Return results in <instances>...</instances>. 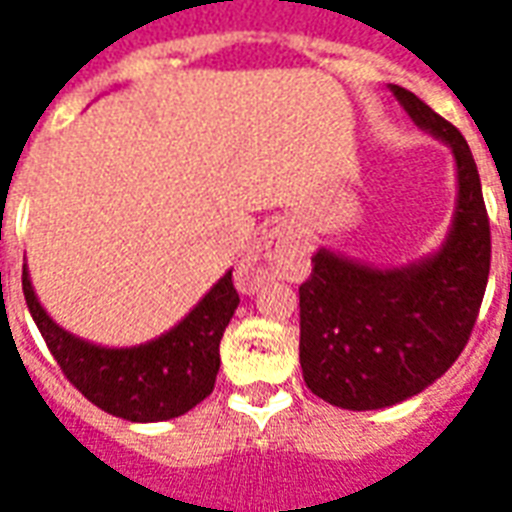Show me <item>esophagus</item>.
Here are the masks:
<instances>
[{
  "label": "esophagus",
  "instance_id": "34e87169",
  "mask_svg": "<svg viewBox=\"0 0 512 512\" xmlns=\"http://www.w3.org/2000/svg\"><path fill=\"white\" fill-rule=\"evenodd\" d=\"M296 255V241L285 230H268L249 255L235 268V285L241 293H255L266 279L285 271L290 257Z\"/></svg>",
  "mask_w": 512,
  "mask_h": 512
}]
</instances>
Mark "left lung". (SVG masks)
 Listing matches in <instances>:
<instances>
[{
    "instance_id": "obj_1",
    "label": "left lung",
    "mask_w": 512,
    "mask_h": 512,
    "mask_svg": "<svg viewBox=\"0 0 512 512\" xmlns=\"http://www.w3.org/2000/svg\"><path fill=\"white\" fill-rule=\"evenodd\" d=\"M419 128L452 147L458 208L433 257L370 268L321 249L299 288V359L312 395L373 411L419 395L461 356L491 271V224L461 131L406 87H389Z\"/></svg>"
}]
</instances>
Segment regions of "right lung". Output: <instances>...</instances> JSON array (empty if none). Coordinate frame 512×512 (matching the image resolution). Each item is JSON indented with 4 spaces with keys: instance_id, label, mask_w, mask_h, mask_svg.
<instances>
[{
    "instance_id": "right-lung-1",
    "label": "right lung",
    "mask_w": 512,
    "mask_h": 512,
    "mask_svg": "<svg viewBox=\"0 0 512 512\" xmlns=\"http://www.w3.org/2000/svg\"><path fill=\"white\" fill-rule=\"evenodd\" d=\"M24 299L51 356L90 403L128 422H161L186 414L213 392L219 373V343L238 307L233 271L213 285L183 321L156 340L134 348L84 343L51 321L21 274Z\"/></svg>"
}]
</instances>
